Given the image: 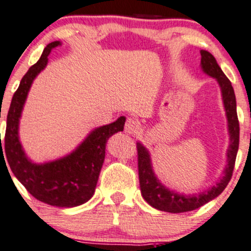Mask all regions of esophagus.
Listing matches in <instances>:
<instances>
[{"label": "esophagus", "mask_w": 251, "mask_h": 251, "mask_svg": "<svg viewBox=\"0 0 251 251\" xmlns=\"http://www.w3.org/2000/svg\"><path fill=\"white\" fill-rule=\"evenodd\" d=\"M125 131L127 132L128 134L138 133V132L140 131L139 121L136 119H132V118H128V119L126 120V124H125Z\"/></svg>", "instance_id": "esophagus-1"}]
</instances>
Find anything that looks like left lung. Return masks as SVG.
<instances>
[{
	"label": "left lung",
	"instance_id": "left-lung-1",
	"mask_svg": "<svg viewBox=\"0 0 251 251\" xmlns=\"http://www.w3.org/2000/svg\"><path fill=\"white\" fill-rule=\"evenodd\" d=\"M201 69L208 76L213 77L218 82L220 90H222L223 102H224L225 112L227 118L228 136H230V145L227 149V166L224 170V176L216 186L211 187L208 191H205L199 194H178L174 191H170L166 186L159 182L156 177L151 163V157L148 149L142 144L137 143V151H138V174L140 192L143 198L149 205L159 211L170 212V213H182L189 212L201 207L207 203L225 189L227 183L230 182L232 176L233 168H235L236 156H237L239 145V123L236 109V96L233 88L231 85L230 79L225 76L222 69L217 63L216 58L210 52L201 50Z\"/></svg>",
	"mask_w": 251,
	"mask_h": 251
}]
</instances>
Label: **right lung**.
I'll return each mask as SVG.
<instances>
[{"label": "right lung", "instance_id": "right-lung-1", "mask_svg": "<svg viewBox=\"0 0 251 251\" xmlns=\"http://www.w3.org/2000/svg\"><path fill=\"white\" fill-rule=\"evenodd\" d=\"M59 45L60 41H53L44 49L40 59L29 68L14 93L0 153L2 157L4 152V163L7 161L15 177L35 199L56 207H75L87 202L94 194L104 161L107 140L124 130L126 118L120 117L114 123L95 128L68 156L44 164H35L28 159L19 140L21 112L33 81L48 64L51 50Z\"/></svg>", "mask_w": 251, "mask_h": 251}]
</instances>
